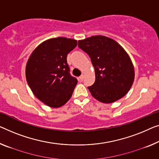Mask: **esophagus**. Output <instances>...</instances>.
Returning <instances> with one entry per match:
<instances>
[{
	"instance_id": "esophagus-1",
	"label": "esophagus",
	"mask_w": 159,
	"mask_h": 159,
	"mask_svg": "<svg viewBox=\"0 0 159 159\" xmlns=\"http://www.w3.org/2000/svg\"><path fill=\"white\" fill-rule=\"evenodd\" d=\"M84 75H80V76L79 78V79L80 81H83V80H84Z\"/></svg>"
}]
</instances>
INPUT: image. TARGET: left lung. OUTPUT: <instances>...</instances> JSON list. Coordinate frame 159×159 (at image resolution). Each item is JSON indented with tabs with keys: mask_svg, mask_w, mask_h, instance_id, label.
<instances>
[{
	"mask_svg": "<svg viewBox=\"0 0 159 159\" xmlns=\"http://www.w3.org/2000/svg\"><path fill=\"white\" fill-rule=\"evenodd\" d=\"M80 49L91 58L96 80L88 87L94 98L105 103L124 97L134 80V68L129 56L114 40L94 35L78 42Z\"/></svg>",
	"mask_w": 159,
	"mask_h": 159,
	"instance_id": "1",
	"label": "left lung"
}]
</instances>
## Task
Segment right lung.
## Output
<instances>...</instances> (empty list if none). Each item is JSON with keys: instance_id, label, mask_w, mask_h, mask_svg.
<instances>
[{"instance_id": "add662e5", "label": "right lung", "mask_w": 159, "mask_h": 159, "mask_svg": "<svg viewBox=\"0 0 159 159\" xmlns=\"http://www.w3.org/2000/svg\"><path fill=\"white\" fill-rule=\"evenodd\" d=\"M77 41L58 37L41 43L33 51L25 68L28 86L40 101L61 107L70 98L78 80L70 74L67 55Z\"/></svg>"}]
</instances>
